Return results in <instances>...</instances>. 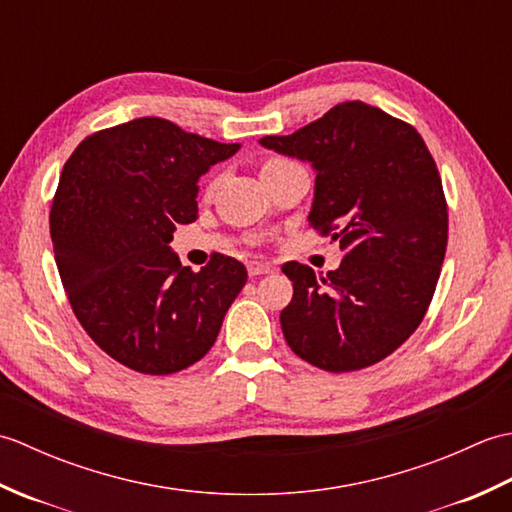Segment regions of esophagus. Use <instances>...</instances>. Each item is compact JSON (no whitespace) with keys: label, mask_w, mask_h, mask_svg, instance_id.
I'll return each instance as SVG.
<instances>
[{"label":"esophagus","mask_w":512,"mask_h":512,"mask_svg":"<svg viewBox=\"0 0 512 512\" xmlns=\"http://www.w3.org/2000/svg\"><path fill=\"white\" fill-rule=\"evenodd\" d=\"M273 273V266L270 264H264V262H250L248 264V275L250 277H259V275H268Z\"/></svg>","instance_id":"obj_1"}]
</instances>
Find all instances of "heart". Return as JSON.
<instances>
[{"label": "heart", "mask_w": 512, "mask_h": 512, "mask_svg": "<svg viewBox=\"0 0 512 512\" xmlns=\"http://www.w3.org/2000/svg\"><path fill=\"white\" fill-rule=\"evenodd\" d=\"M288 160H281V158H270V160H266V165H264V169H270V167H279V165H286Z\"/></svg>", "instance_id": "b5f03b06"}]
</instances>
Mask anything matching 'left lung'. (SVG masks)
Segmentation results:
<instances>
[{
	"label": "left lung",
	"instance_id": "8db88e82",
	"mask_svg": "<svg viewBox=\"0 0 512 512\" xmlns=\"http://www.w3.org/2000/svg\"><path fill=\"white\" fill-rule=\"evenodd\" d=\"M259 145L310 162L308 222L345 250L325 277L297 262L281 266L292 281L279 317L290 350L336 374L383 361L427 314L447 253L436 160L409 123L361 101Z\"/></svg>",
	"mask_w": 512,
	"mask_h": 512
}]
</instances>
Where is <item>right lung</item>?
Returning a JSON list of instances; mask_svg holds the SVG:
<instances>
[{"instance_id":"add662e5","label":"right lung","mask_w":512,"mask_h":512,"mask_svg":"<svg viewBox=\"0 0 512 512\" xmlns=\"http://www.w3.org/2000/svg\"><path fill=\"white\" fill-rule=\"evenodd\" d=\"M237 149L145 116L88 136L65 162L50 211L63 288L90 339L134 372L198 363L246 284L233 257L193 273L169 246L198 217L200 176Z\"/></svg>"}]
</instances>
